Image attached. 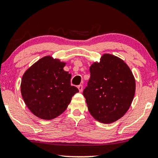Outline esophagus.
Returning <instances> with one entry per match:
<instances>
[{
  "instance_id": "esophagus-1",
  "label": "esophagus",
  "mask_w": 158,
  "mask_h": 158,
  "mask_svg": "<svg viewBox=\"0 0 158 158\" xmlns=\"http://www.w3.org/2000/svg\"><path fill=\"white\" fill-rule=\"evenodd\" d=\"M78 88L79 89V91L80 92H82V89H83V86L82 85H80L78 86Z\"/></svg>"
}]
</instances>
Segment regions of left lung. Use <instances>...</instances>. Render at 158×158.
<instances>
[{
    "instance_id": "left-lung-1",
    "label": "left lung",
    "mask_w": 158,
    "mask_h": 158,
    "mask_svg": "<svg viewBox=\"0 0 158 158\" xmlns=\"http://www.w3.org/2000/svg\"><path fill=\"white\" fill-rule=\"evenodd\" d=\"M90 73L83 91L89 111L100 123H114L131 105L135 91L134 76L123 60L108 53L91 65Z\"/></svg>"
}]
</instances>
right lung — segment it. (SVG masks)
Returning a JSON list of instances; mask_svg holds the SVG:
<instances>
[{"label": "right lung", "instance_id": "1", "mask_svg": "<svg viewBox=\"0 0 158 158\" xmlns=\"http://www.w3.org/2000/svg\"><path fill=\"white\" fill-rule=\"evenodd\" d=\"M64 62L45 56L23 76L22 97L29 109L43 120H52L63 113L78 89L71 85V75L63 69Z\"/></svg>", "mask_w": 158, "mask_h": 158}]
</instances>
